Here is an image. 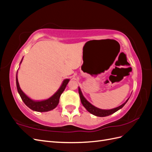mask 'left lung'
<instances>
[{
  "label": "left lung",
  "mask_w": 152,
  "mask_h": 152,
  "mask_svg": "<svg viewBox=\"0 0 152 152\" xmlns=\"http://www.w3.org/2000/svg\"><path fill=\"white\" fill-rule=\"evenodd\" d=\"M79 93L80 98L81 100V103L82 104H83L84 107L86 108V109L89 113H92L93 115H96V116H98V117L108 116V115H112L113 113L116 112L117 111H118V110L122 108L125 105V104L127 102V101L129 99H128L125 103H123L122 105L119 106L118 107H117L115 108L111 109V110H102V109H99V108L95 107L94 106L91 104L89 102H87L86 99L84 97V96L82 95V92H81L79 87Z\"/></svg>",
  "instance_id": "obj_1"
}]
</instances>
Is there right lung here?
<instances>
[{
	"label": "right lung",
	"mask_w": 152,
	"mask_h": 152,
	"mask_svg": "<svg viewBox=\"0 0 152 152\" xmlns=\"http://www.w3.org/2000/svg\"><path fill=\"white\" fill-rule=\"evenodd\" d=\"M69 80H70L69 79L64 80L61 86L60 87V88H59L56 93H55L53 96H51L50 98L46 100L40 101V102H35V101L31 100L30 98H29L20 89L19 83H18L17 73H16L17 89H18V93L20 94L21 99L23 100V102L27 107L30 108L31 110H34V111H36V112H48V111H50V110H53L54 108H55L57 107V105L58 104L59 102V98H60V96L63 93V92L64 91V90H65V89L66 88V86L68 84Z\"/></svg>",
	"instance_id": "add662e5"
}]
</instances>
